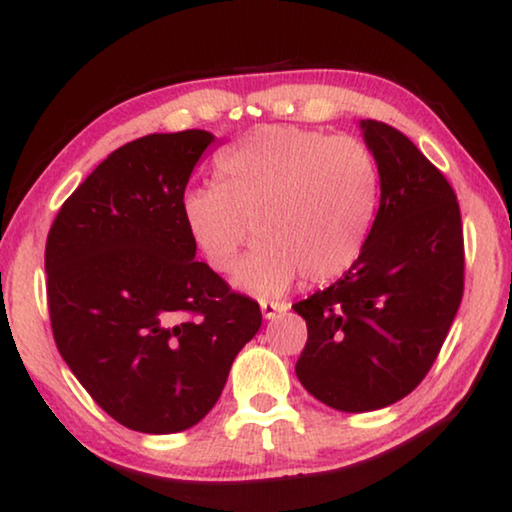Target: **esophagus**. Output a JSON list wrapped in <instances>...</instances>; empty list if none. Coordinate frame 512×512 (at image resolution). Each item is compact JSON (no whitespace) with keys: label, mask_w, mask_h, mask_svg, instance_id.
Returning <instances> with one entry per match:
<instances>
[{"label":"esophagus","mask_w":512,"mask_h":512,"mask_svg":"<svg viewBox=\"0 0 512 512\" xmlns=\"http://www.w3.org/2000/svg\"><path fill=\"white\" fill-rule=\"evenodd\" d=\"M291 309L288 302H274V300H263L261 302V311H263V318L265 321H270V318L284 314V311Z\"/></svg>","instance_id":"obj_1"}]
</instances>
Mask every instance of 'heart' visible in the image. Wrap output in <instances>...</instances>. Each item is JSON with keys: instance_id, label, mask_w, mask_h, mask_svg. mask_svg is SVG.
<instances>
[{"instance_id": "b5f03b06", "label": "heart", "mask_w": 512, "mask_h": 512, "mask_svg": "<svg viewBox=\"0 0 512 512\" xmlns=\"http://www.w3.org/2000/svg\"><path fill=\"white\" fill-rule=\"evenodd\" d=\"M219 184L182 194L191 242L214 270L235 268L251 235L261 242L235 272L256 295L286 291L300 274L323 284L344 274L372 228L379 168L358 138L263 127L217 161Z\"/></svg>"}]
</instances>
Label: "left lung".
<instances>
[{
  "label": "left lung",
  "instance_id": "left-lung-1",
  "mask_svg": "<svg viewBox=\"0 0 512 512\" xmlns=\"http://www.w3.org/2000/svg\"><path fill=\"white\" fill-rule=\"evenodd\" d=\"M381 201L360 256L335 284L295 302L307 344L295 374L337 411L390 406L425 379L464 291L453 187L404 133L360 120Z\"/></svg>",
  "mask_w": 512,
  "mask_h": 512
}]
</instances>
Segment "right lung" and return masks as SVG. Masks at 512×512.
<instances>
[{"instance_id": "1", "label": "right lung", "mask_w": 512, "mask_h": 512, "mask_svg": "<svg viewBox=\"0 0 512 512\" xmlns=\"http://www.w3.org/2000/svg\"><path fill=\"white\" fill-rule=\"evenodd\" d=\"M214 140L189 129L122 145L48 233L59 355L110 418L143 434L201 422L263 321L254 300L196 261L182 219L191 170Z\"/></svg>"}]
</instances>
